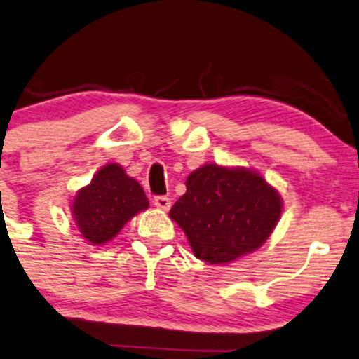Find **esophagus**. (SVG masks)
Returning <instances> with one entry per match:
<instances>
[{
    "instance_id": "34e87169",
    "label": "esophagus",
    "mask_w": 359,
    "mask_h": 359,
    "mask_svg": "<svg viewBox=\"0 0 359 359\" xmlns=\"http://www.w3.org/2000/svg\"><path fill=\"white\" fill-rule=\"evenodd\" d=\"M154 204L157 209H162V210H168L170 209V198H168L167 196H157L154 197Z\"/></svg>"
}]
</instances>
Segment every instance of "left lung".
Here are the masks:
<instances>
[{
    "instance_id": "8db88e82",
    "label": "left lung",
    "mask_w": 359,
    "mask_h": 359,
    "mask_svg": "<svg viewBox=\"0 0 359 359\" xmlns=\"http://www.w3.org/2000/svg\"><path fill=\"white\" fill-rule=\"evenodd\" d=\"M185 187L168 215L196 257L210 264H227L261 248L283 212L279 192L249 168L205 163Z\"/></svg>"
}]
</instances>
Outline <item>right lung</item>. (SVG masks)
Listing matches in <instances>:
<instances>
[{
    "instance_id": "1",
    "label": "right lung",
    "mask_w": 359,
    "mask_h": 359,
    "mask_svg": "<svg viewBox=\"0 0 359 359\" xmlns=\"http://www.w3.org/2000/svg\"><path fill=\"white\" fill-rule=\"evenodd\" d=\"M149 207L142 185L125 174L118 163H109L76 192L73 221L92 245L109 243L133 215Z\"/></svg>"
}]
</instances>
